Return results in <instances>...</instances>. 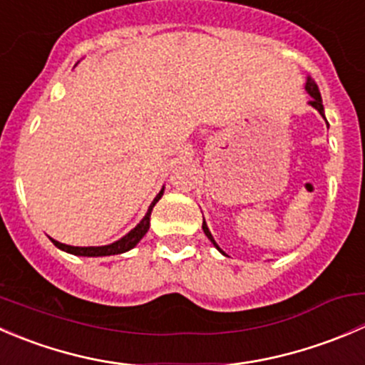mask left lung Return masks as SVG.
Wrapping results in <instances>:
<instances>
[{
  "instance_id": "8db88e82",
  "label": "left lung",
  "mask_w": 365,
  "mask_h": 365,
  "mask_svg": "<svg viewBox=\"0 0 365 365\" xmlns=\"http://www.w3.org/2000/svg\"><path fill=\"white\" fill-rule=\"evenodd\" d=\"M305 91H307V93L311 95V101H309V106H312V108H314L316 111H318L319 114H322L323 118H325V109H323L322 93H319V90H318V84L314 83V79H312V77H307V79H305ZM203 231H205V235H206V237H208V240L212 242L213 245H215V247H217V251H219V252H222V249H220L219 245H217V242L213 240V237H212V233H210L208 226H206L205 219H203ZM222 254H224V252H222Z\"/></svg>"
}]
</instances>
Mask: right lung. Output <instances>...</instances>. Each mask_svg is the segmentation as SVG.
Instances as JSON below:
<instances>
[{"instance_id": "1", "label": "right lung", "mask_w": 365, "mask_h": 365, "mask_svg": "<svg viewBox=\"0 0 365 365\" xmlns=\"http://www.w3.org/2000/svg\"><path fill=\"white\" fill-rule=\"evenodd\" d=\"M162 194H164V187L160 189V192L157 194L155 200L152 201V205H150L148 212H146V215L143 217L141 222L138 224V226L134 227V230L128 231L125 237H121L120 240L113 242V244L109 245H98V247H73V245H67V244H61V242H56L54 238H51V242H53L54 245H56L58 249H61V251L68 252V254H73V256H86V257H102V256H114V254H123L127 251H130V249H134L135 245L139 244V240H141L143 237H145L146 233H148L150 230V215H152V210L153 206L157 205V201L160 200Z\"/></svg>"}]
</instances>
